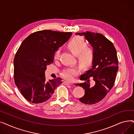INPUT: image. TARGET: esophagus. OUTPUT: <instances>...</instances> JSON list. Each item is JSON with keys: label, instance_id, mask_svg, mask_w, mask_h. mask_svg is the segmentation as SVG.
Instances as JSON below:
<instances>
[{"label": "esophagus", "instance_id": "obj_1", "mask_svg": "<svg viewBox=\"0 0 134 134\" xmlns=\"http://www.w3.org/2000/svg\"><path fill=\"white\" fill-rule=\"evenodd\" d=\"M63 83H64L65 85H71V84L69 83H68V82H66V81H64V82H63Z\"/></svg>", "mask_w": 134, "mask_h": 134}]
</instances>
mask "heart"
<instances>
[{
  "mask_svg": "<svg viewBox=\"0 0 134 134\" xmlns=\"http://www.w3.org/2000/svg\"><path fill=\"white\" fill-rule=\"evenodd\" d=\"M67 48L74 55L76 56L78 63L80 68L86 70L92 66L94 61V53L92 49L87 47L85 39L81 36H75L67 43ZM60 51L55 52L54 58L58 60L60 57ZM79 70L76 67L65 69L61 73L62 78L67 81H72L75 76L79 74Z\"/></svg>",
  "mask_w": 134,
  "mask_h": 134,
  "instance_id": "1",
  "label": "heart"
}]
</instances>
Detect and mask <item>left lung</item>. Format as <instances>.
<instances>
[{"label": "left lung", "instance_id": "obj_1", "mask_svg": "<svg viewBox=\"0 0 134 134\" xmlns=\"http://www.w3.org/2000/svg\"><path fill=\"white\" fill-rule=\"evenodd\" d=\"M83 35L93 47L94 61L92 68L80 76V80L87 82L76 83L85 90V94L79 98L82 103L88 105L101 101L113 87L118 69L116 50L113 43L99 33L86 31L76 33ZM92 78L95 85L90 86L89 79Z\"/></svg>", "mask_w": 134, "mask_h": 134}]
</instances>
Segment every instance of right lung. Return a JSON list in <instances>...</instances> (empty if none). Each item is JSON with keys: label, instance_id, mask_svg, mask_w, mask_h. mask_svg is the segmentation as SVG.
Returning a JSON list of instances; mask_svg holds the SVG:
<instances>
[{"label": "right lung", "instance_id": "add662e5", "mask_svg": "<svg viewBox=\"0 0 134 134\" xmlns=\"http://www.w3.org/2000/svg\"><path fill=\"white\" fill-rule=\"evenodd\" d=\"M72 34L44 30L30 34L23 41L14 58V80L26 100L35 104L44 102L62 83L60 78L47 81L44 72L53 62L56 51Z\"/></svg>", "mask_w": 134, "mask_h": 134}]
</instances>
